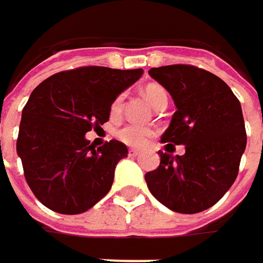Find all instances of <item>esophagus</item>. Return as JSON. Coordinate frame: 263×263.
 <instances>
[{
  "label": "esophagus",
  "instance_id": "esophagus-1",
  "mask_svg": "<svg viewBox=\"0 0 263 263\" xmlns=\"http://www.w3.org/2000/svg\"><path fill=\"white\" fill-rule=\"evenodd\" d=\"M128 155H129V157H138V155H140V151H137V149H129V151H128Z\"/></svg>",
  "mask_w": 263,
  "mask_h": 263
}]
</instances>
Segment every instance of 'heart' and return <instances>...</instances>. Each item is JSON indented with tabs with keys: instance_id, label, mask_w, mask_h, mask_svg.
<instances>
[{
	"instance_id": "heart-1",
	"label": "heart",
	"mask_w": 263,
	"mask_h": 263,
	"mask_svg": "<svg viewBox=\"0 0 263 263\" xmlns=\"http://www.w3.org/2000/svg\"><path fill=\"white\" fill-rule=\"evenodd\" d=\"M143 94L146 97V100L157 109L160 105L163 103H167V92L163 86L160 85H147L144 89H143ZM123 100H125V96L123 94H119L112 103H111V108H109V114L112 119H117L120 114H122V109H123ZM154 131L147 126H141V125H125L123 128H120L117 131V138L120 141H123L125 144L132 146V147H141L147 143V140L152 137Z\"/></svg>"
}]
</instances>
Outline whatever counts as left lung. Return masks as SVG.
Instances as JSON below:
<instances>
[{"mask_svg":"<svg viewBox=\"0 0 263 263\" xmlns=\"http://www.w3.org/2000/svg\"><path fill=\"white\" fill-rule=\"evenodd\" d=\"M149 76L169 91L177 106L161 141L184 144L185 154L172 157L160 151V166L144 180L167 209L199 213L236 180L247 146L240 103L224 80L193 65L151 68Z\"/></svg>","mask_w":263,"mask_h":263,"instance_id":"left-lung-1","label":"left lung"}]
</instances>
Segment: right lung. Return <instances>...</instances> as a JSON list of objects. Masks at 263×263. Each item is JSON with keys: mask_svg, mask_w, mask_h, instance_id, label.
<instances>
[{"mask_svg": "<svg viewBox=\"0 0 263 263\" xmlns=\"http://www.w3.org/2000/svg\"><path fill=\"white\" fill-rule=\"evenodd\" d=\"M141 74V68L79 67L33 89L23 109L16 152L28 187L45 207L78 215L109 192L128 147L111 140L96 149L85 134L109 120L112 100Z\"/></svg>", "mask_w": 263, "mask_h": 263, "instance_id": "add662e5", "label": "right lung"}]
</instances>
